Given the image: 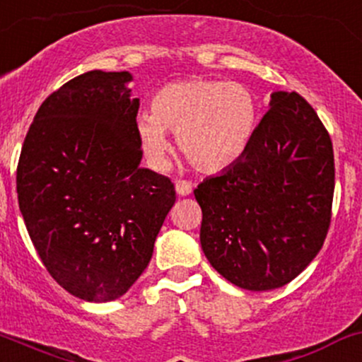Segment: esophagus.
I'll list each match as a JSON object with an SVG mask.
<instances>
[{
    "instance_id": "obj_1",
    "label": "esophagus",
    "mask_w": 362,
    "mask_h": 362,
    "mask_svg": "<svg viewBox=\"0 0 362 362\" xmlns=\"http://www.w3.org/2000/svg\"><path fill=\"white\" fill-rule=\"evenodd\" d=\"M175 191H177L178 196H189L192 192V184L187 180H177L175 184Z\"/></svg>"
}]
</instances>
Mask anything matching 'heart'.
Segmentation results:
<instances>
[{"mask_svg":"<svg viewBox=\"0 0 362 362\" xmlns=\"http://www.w3.org/2000/svg\"><path fill=\"white\" fill-rule=\"evenodd\" d=\"M257 95L241 83L194 78L168 83L152 97V112L140 114L136 136L154 168L168 166L166 132L178 151L203 173L234 166L250 149L258 127Z\"/></svg>","mask_w":362,"mask_h":362,"instance_id":"obj_1","label":"heart"}]
</instances>
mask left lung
<instances>
[{"instance_id": "left-lung-1", "label": "left lung", "mask_w": 362, "mask_h": 362, "mask_svg": "<svg viewBox=\"0 0 362 362\" xmlns=\"http://www.w3.org/2000/svg\"><path fill=\"white\" fill-rule=\"evenodd\" d=\"M269 105L246 154L194 189L208 262L250 291L295 279L322 248L332 222L328 130L296 91H274Z\"/></svg>"}]
</instances>
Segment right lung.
Wrapping results in <instances>:
<instances>
[{"label": "right lung", "instance_id": "add662e5", "mask_svg": "<svg viewBox=\"0 0 362 362\" xmlns=\"http://www.w3.org/2000/svg\"><path fill=\"white\" fill-rule=\"evenodd\" d=\"M130 81L127 71H90L53 91L17 166L34 248L53 279L86 302L130 290L177 199L168 177L140 168V102Z\"/></svg>", "mask_w": 362, "mask_h": 362}]
</instances>
